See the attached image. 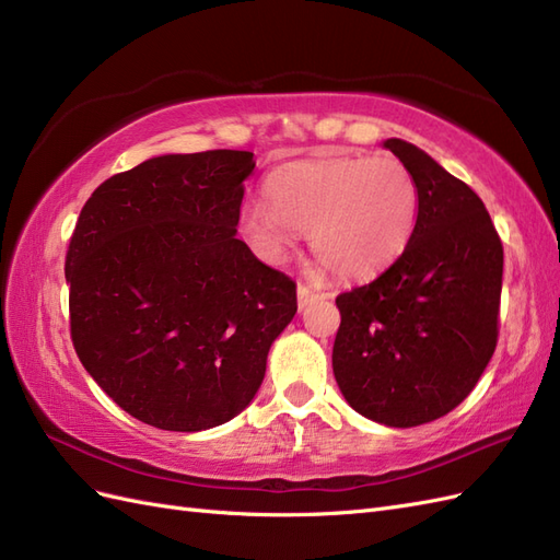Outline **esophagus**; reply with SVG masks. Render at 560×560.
Masks as SVG:
<instances>
[{"label": "esophagus", "mask_w": 560, "mask_h": 560, "mask_svg": "<svg viewBox=\"0 0 560 560\" xmlns=\"http://www.w3.org/2000/svg\"><path fill=\"white\" fill-rule=\"evenodd\" d=\"M296 294H299V308H306V306H311L313 301L322 299V294L317 290H313L311 284H299Z\"/></svg>", "instance_id": "obj_1"}]
</instances>
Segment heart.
Listing matches in <instances>:
<instances>
[{
  "label": "heart",
  "mask_w": 560,
  "mask_h": 560,
  "mask_svg": "<svg viewBox=\"0 0 560 560\" xmlns=\"http://www.w3.org/2000/svg\"><path fill=\"white\" fill-rule=\"evenodd\" d=\"M268 206L243 212V233L264 259L280 261L292 231L311 233L317 261L346 280L371 278L409 245L418 189L389 156H322L282 165L266 184Z\"/></svg>",
  "instance_id": "obj_1"
}]
</instances>
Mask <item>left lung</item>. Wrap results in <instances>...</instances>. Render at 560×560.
Listing matches in <instances>:
<instances>
[{"label": "left lung", "instance_id": "1", "mask_svg": "<svg viewBox=\"0 0 560 560\" xmlns=\"http://www.w3.org/2000/svg\"><path fill=\"white\" fill-rule=\"evenodd\" d=\"M411 173L418 217L401 257L336 296L334 376L354 411L389 428L446 416L498 346L502 241L483 200L425 151L387 140Z\"/></svg>", "mask_w": 560, "mask_h": 560}]
</instances>
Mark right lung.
<instances>
[{
  "instance_id": "obj_1",
  "label": "right lung",
  "mask_w": 560,
  "mask_h": 560,
  "mask_svg": "<svg viewBox=\"0 0 560 560\" xmlns=\"http://www.w3.org/2000/svg\"><path fill=\"white\" fill-rule=\"evenodd\" d=\"M252 151L149 159L103 182L65 257L81 364L126 413L200 432L257 395L296 282L235 238Z\"/></svg>"
}]
</instances>
